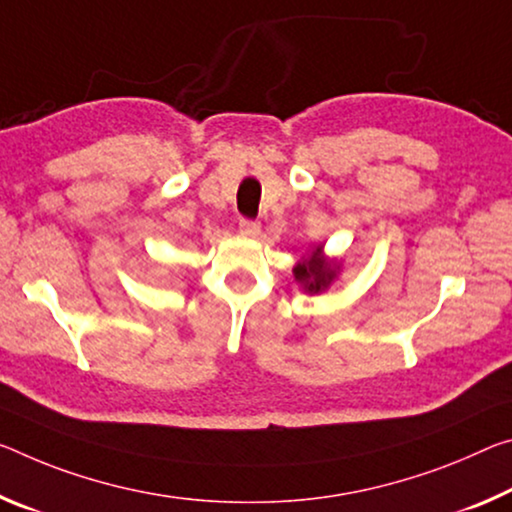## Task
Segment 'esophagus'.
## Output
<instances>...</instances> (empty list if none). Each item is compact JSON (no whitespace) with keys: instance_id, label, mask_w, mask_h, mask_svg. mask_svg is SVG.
Wrapping results in <instances>:
<instances>
[{"instance_id":"1","label":"esophagus","mask_w":512,"mask_h":512,"mask_svg":"<svg viewBox=\"0 0 512 512\" xmlns=\"http://www.w3.org/2000/svg\"><path fill=\"white\" fill-rule=\"evenodd\" d=\"M239 230L241 234H246V237H257V234L262 232V225H259V221H253V218H241Z\"/></svg>"}]
</instances>
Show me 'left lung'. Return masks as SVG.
Here are the masks:
<instances>
[{
    "mask_svg": "<svg viewBox=\"0 0 512 512\" xmlns=\"http://www.w3.org/2000/svg\"><path fill=\"white\" fill-rule=\"evenodd\" d=\"M294 275H296V280L305 282L307 291L319 294V291L326 289L332 282V278H335V271H332V266L326 262V259L314 255L307 259V262L298 264L294 269Z\"/></svg>",
    "mask_w": 512,
    "mask_h": 512,
    "instance_id": "left-lung-1",
    "label": "left lung"
}]
</instances>
